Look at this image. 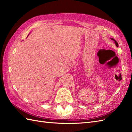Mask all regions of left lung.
<instances>
[{"label":"left lung","mask_w":132,"mask_h":132,"mask_svg":"<svg viewBox=\"0 0 132 132\" xmlns=\"http://www.w3.org/2000/svg\"><path fill=\"white\" fill-rule=\"evenodd\" d=\"M111 40L114 41V43H115V44H116V46H117V47H118V46H119V44H118V43H117V42L115 40H114V39H113V38H111Z\"/></svg>","instance_id":"obj_1"}]
</instances>
